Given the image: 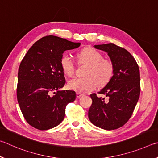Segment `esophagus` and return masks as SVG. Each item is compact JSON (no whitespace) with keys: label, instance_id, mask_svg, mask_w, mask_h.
Returning <instances> with one entry per match:
<instances>
[{"label":"esophagus","instance_id":"obj_1","mask_svg":"<svg viewBox=\"0 0 158 158\" xmlns=\"http://www.w3.org/2000/svg\"><path fill=\"white\" fill-rule=\"evenodd\" d=\"M83 96V94H81V93H78V92H77V93L76 94L77 98H81V96Z\"/></svg>","mask_w":158,"mask_h":158}]
</instances>
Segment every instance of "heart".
<instances>
[{
	"label": "heart",
	"instance_id": "obj_1",
	"mask_svg": "<svg viewBox=\"0 0 158 158\" xmlns=\"http://www.w3.org/2000/svg\"><path fill=\"white\" fill-rule=\"evenodd\" d=\"M76 55L79 62L87 64L88 66L84 73L85 77H77L68 81V89L78 93L89 92L95 89L97 84L102 86L111 79L114 72L112 63L103 59V55L97 50L93 47H85L77 52ZM60 64L66 76H73L75 65L69 55H63L60 59Z\"/></svg>",
	"mask_w": 158,
	"mask_h": 158
}]
</instances>
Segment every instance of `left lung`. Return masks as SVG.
Instances as JSON below:
<instances>
[{
    "label": "left lung",
    "mask_w": 158,
    "mask_h": 158,
    "mask_svg": "<svg viewBox=\"0 0 158 158\" xmlns=\"http://www.w3.org/2000/svg\"><path fill=\"white\" fill-rule=\"evenodd\" d=\"M107 52L114 66L111 79L100 92L107 98L90 95L92 104L88 112L91 122L102 129L111 131L123 126L131 117L140 94L138 64L127 50L112 43L94 45Z\"/></svg>",
    "instance_id": "obj_1"
}]
</instances>
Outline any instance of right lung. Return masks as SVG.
<instances>
[{"mask_svg": "<svg viewBox=\"0 0 158 158\" xmlns=\"http://www.w3.org/2000/svg\"><path fill=\"white\" fill-rule=\"evenodd\" d=\"M81 43L53 35L44 37L33 44L19 68L16 95L25 119L41 131L54 128L62 122L66 105L75 101L76 94L60 90L65 77L60 64L63 53Z\"/></svg>", "mask_w": 158, "mask_h": 158, "instance_id": "1", "label": "right lung"}]
</instances>
